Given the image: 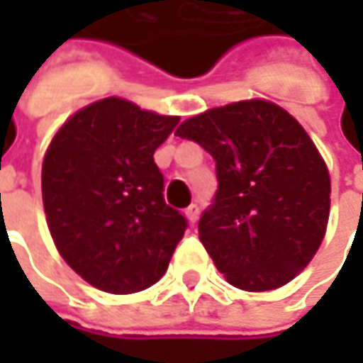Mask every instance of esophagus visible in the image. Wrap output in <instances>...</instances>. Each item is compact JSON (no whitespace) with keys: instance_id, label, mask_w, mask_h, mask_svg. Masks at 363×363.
Returning <instances> with one entry per match:
<instances>
[{"instance_id":"obj_1","label":"esophagus","mask_w":363,"mask_h":363,"mask_svg":"<svg viewBox=\"0 0 363 363\" xmlns=\"http://www.w3.org/2000/svg\"><path fill=\"white\" fill-rule=\"evenodd\" d=\"M198 214H200L198 206H196V203H191L188 210H186V218H188L189 224H196V222H198Z\"/></svg>"}]
</instances>
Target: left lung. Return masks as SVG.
I'll return each mask as SVG.
<instances>
[{
	"label": "left lung",
	"instance_id": "1",
	"mask_svg": "<svg viewBox=\"0 0 363 363\" xmlns=\"http://www.w3.org/2000/svg\"><path fill=\"white\" fill-rule=\"evenodd\" d=\"M216 161L214 206L200 240L236 289L260 293L293 281L328 230L331 179L309 133L283 106L248 99L208 108L175 131Z\"/></svg>",
	"mask_w": 363,
	"mask_h": 363
}]
</instances>
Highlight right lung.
Wrapping results in <instances>:
<instances>
[{
  "label": "right lung",
  "mask_w": 363,
  "mask_h": 363,
  "mask_svg": "<svg viewBox=\"0 0 363 363\" xmlns=\"http://www.w3.org/2000/svg\"><path fill=\"white\" fill-rule=\"evenodd\" d=\"M177 123L106 96L54 133L42 161L46 222L60 257L89 285L131 295L167 271L188 224L163 202L153 153Z\"/></svg>",
  "instance_id": "add662e5"
}]
</instances>
